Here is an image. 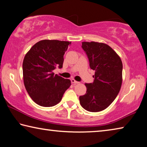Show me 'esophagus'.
Masks as SVG:
<instances>
[{
	"mask_svg": "<svg viewBox=\"0 0 147 147\" xmlns=\"http://www.w3.org/2000/svg\"><path fill=\"white\" fill-rule=\"evenodd\" d=\"M71 82L74 84H78V83H79V82H78V81L75 80L74 79H73H73H71Z\"/></svg>",
	"mask_w": 147,
	"mask_h": 147,
	"instance_id": "1",
	"label": "esophagus"
}]
</instances>
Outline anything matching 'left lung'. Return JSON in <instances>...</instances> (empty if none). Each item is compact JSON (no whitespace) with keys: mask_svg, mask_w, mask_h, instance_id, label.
<instances>
[{"mask_svg":"<svg viewBox=\"0 0 147 147\" xmlns=\"http://www.w3.org/2000/svg\"><path fill=\"white\" fill-rule=\"evenodd\" d=\"M90 67L95 71L92 83H86V93L79 97L83 108L91 112L105 109L113 102L121 89L123 64L119 56L103 43H82Z\"/></svg>","mask_w":147,"mask_h":147,"instance_id":"left-lung-1","label":"left lung"}]
</instances>
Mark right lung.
<instances>
[{
	"mask_svg": "<svg viewBox=\"0 0 147 147\" xmlns=\"http://www.w3.org/2000/svg\"><path fill=\"white\" fill-rule=\"evenodd\" d=\"M71 42L44 39L38 41L26 54L23 61L24 86L33 101L43 107L61 102L71 80L55 74L57 67H63L65 51Z\"/></svg>",
	"mask_w": 147,
	"mask_h": 147,
	"instance_id": "right-lung-1",
	"label": "right lung"
}]
</instances>
